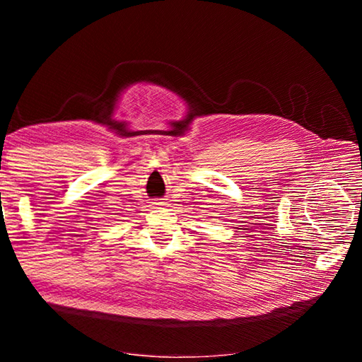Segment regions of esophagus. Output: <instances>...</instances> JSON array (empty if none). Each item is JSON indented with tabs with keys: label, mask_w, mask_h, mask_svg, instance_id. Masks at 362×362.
<instances>
[{
	"label": "esophagus",
	"mask_w": 362,
	"mask_h": 362,
	"mask_svg": "<svg viewBox=\"0 0 362 362\" xmlns=\"http://www.w3.org/2000/svg\"><path fill=\"white\" fill-rule=\"evenodd\" d=\"M156 204H163V203H156Z\"/></svg>",
	"instance_id": "1"
}]
</instances>
